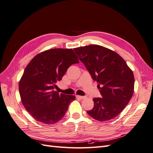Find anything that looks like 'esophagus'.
<instances>
[{"label": "esophagus", "mask_w": 153, "mask_h": 153, "mask_svg": "<svg viewBox=\"0 0 153 153\" xmlns=\"http://www.w3.org/2000/svg\"><path fill=\"white\" fill-rule=\"evenodd\" d=\"M76 98L78 99H80V100H84L85 97V96H79V95H77L76 96Z\"/></svg>", "instance_id": "obj_1"}]
</instances>
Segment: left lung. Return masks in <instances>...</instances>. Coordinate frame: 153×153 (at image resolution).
Returning a JSON list of instances; mask_svg holds the SVG:
<instances>
[{"instance_id":"obj_1","label":"left lung","mask_w":153,"mask_h":153,"mask_svg":"<svg viewBox=\"0 0 153 153\" xmlns=\"http://www.w3.org/2000/svg\"><path fill=\"white\" fill-rule=\"evenodd\" d=\"M91 77L98 83L101 98H94V107L87 113L97 121L117 117L130 101L134 75L120 55L108 48L91 45L74 48Z\"/></svg>"}]
</instances>
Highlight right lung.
<instances>
[{
    "label": "right lung",
    "instance_id": "right-lung-1",
    "mask_svg": "<svg viewBox=\"0 0 153 153\" xmlns=\"http://www.w3.org/2000/svg\"><path fill=\"white\" fill-rule=\"evenodd\" d=\"M72 49L55 48L44 51L32 59L19 82L23 105L36 121L53 124L65 115L75 96L54 91L68 68L78 63Z\"/></svg>",
    "mask_w": 153,
    "mask_h": 153
}]
</instances>
